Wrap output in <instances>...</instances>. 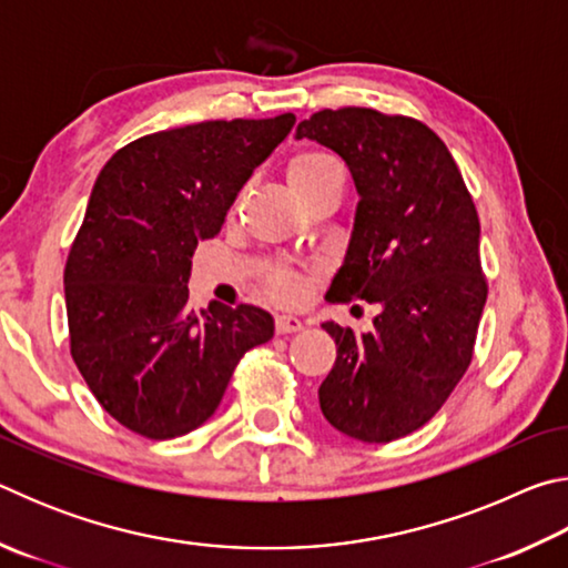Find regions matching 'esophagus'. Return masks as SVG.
I'll list each match as a JSON object with an SVG mask.
<instances>
[{
  "mask_svg": "<svg viewBox=\"0 0 568 568\" xmlns=\"http://www.w3.org/2000/svg\"><path fill=\"white\" fill-rule=\"evenodd\" d=\"M275 331L281 335L297 333L303 331V321L295 318V315H275Z\"/></svg>",
  "mask_w": 568,
  "mask_h": 568,
  "instance_id": "obj_1",
  "label": "esophagus"
}]
</instances>
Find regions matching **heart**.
Masks as SVG:
<instances>
[{
	"label": "heart",
	"mask_w": 568,
	"mask_h": 568,
	"mask_svg": "<svg viewBox=\"0 0 568 568\" xmlns=\"http://www.w3.org/2000/svg\"><path fill=\"white\" fill-rule=\"evenodd\" d=\"M285 178H287V185H291V190L297 195V200H301V203H307V200L315 197L323 190L335 187V185L343 187L345 172L338 158L331 155V152L301 150L287 160ZM267 291H271V295L277 297V301L293 303L305 293V281L291 271H273L267 275Z\"/></svg>",
	"instance_id": "obj_1"
}]
</instances>
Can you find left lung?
Here are the masks:
<instances>
[{"label": "left lung", "mask_w": 568, "mask_h": 568, "mask_svg": "<svg viewBox=\"0 0 568 568\" xmlns=\"http://www.w3.org/2000/svg\"><path fill=\"white\" fill-rule=\"evenodd\" d=\"M295 138L343 158L361 197L325 297L381 307L363 335L323 323L338 355L321 410L345 436L388 444L436 416L474 355L488 295L476 205L444 140L413 118L321 110Z\"/></svg>", "instance_id": "obj_1"}]
</instances>
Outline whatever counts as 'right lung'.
<instances>
[{
    "label": "right lung",
    "mask_w": 568,
    "mask_h": 568,
    "mask_svg": "<svg viewBox=\"0 0 568 568\" xmlns=\"http://www.w3.org/2000/svg\"><path fill=\"white\" fill-rule=\"evenodd\" d=\"M295 114L162 130L114 152L64 265L70 351L94 398L134 434L185 436L213 416L240 358L275 333L255 305H187L192 253L215 237Z\"/></svg>",
    "instance_id": "obj_1"
}]
</instances>
